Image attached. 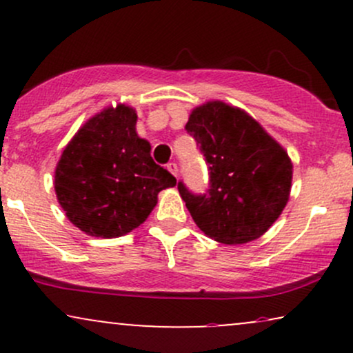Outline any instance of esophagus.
<instances>
[{
    "label": "esophagus",
    "instance_id": "obj_1",
    "mask_svg": "<svg viewBox=\"0 0 353 353\" xmlns=\"http://www.w3.org/2000/svg\"><path fill=\"white\" fill-rule=\"evenodd\" d=\"M168 169H169V172L172 174V176L177 177V172H179V168H177L176 163H169V164H168Z\"/></svg>",
    "mask_w": 353,
    "mask_h": 353
}]
</instances>
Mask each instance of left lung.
<instances>
[{
  "mask_svg": "<svg viewBox=\"0 0 353 353\" xmlns=\"http://www.w3.org/2000/svg\"><path fill=\"white\" fill-rule=\"evenodd\" d=\"M185 131L209 168V189H177L205 236L244 244L267 232L289 201L292 163L261 124L239 108L210 101L190 112Z\"/></svg>",
  "mask_w": 353,
  "mask_h": 353,
  "instance_id": "8db88e82",
  "label": "left lung"
}]
</instances>
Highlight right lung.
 Returning <instances> with one entry per match:
<instances>
[{
  "label": "right lung",
  "instance_id": "right-lung-1",
  "mask_svg": "<svg viewBox=\"0 0 353 353\" xmlns=\"http://www.w3.org/2000/svg\"><path fill=\"white\" fill-rule=\"evenodd\" d=\"M137 114L119 104L88 121L64 148L54 172L61 208L94 237H121L148 219L157 194L176 177L152 161L136 132Z\"/></svg>",
  "mask_w": 353,
  "mask_h": 353
}]
</instances>
